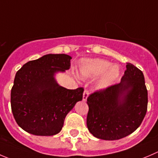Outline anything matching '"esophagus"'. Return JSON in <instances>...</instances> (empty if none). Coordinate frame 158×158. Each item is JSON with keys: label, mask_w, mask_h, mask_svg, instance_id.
I'll list each match as a JSON object with an SVG mask.
<instances>
[{"label": "esophagus", "mask_w": 158, "mask_h": 158, "mask_svg": "<svg viewBox=\"0 0 158 158\" xmlns=\"http://www.w3.org/2000/svg\"><path fill=\"white\" fill-rule=\"evenodd\" d=\"M89 96V92L87 90H85L83 93V96H82V100L83 101H86L87 98Z\"/></svg>", "instance_id": "34e87169"}]
</instances>
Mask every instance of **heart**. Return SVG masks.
<instances>
[{
	"instance_id": "obj_1",
	"label": "heart",
	"mask_w": 158,
	"mask_h": 158,
	"mask_svg": "<svg viewBox=\"0 0 158 158\" xmlns=\"http://www.w3.org/2000/svg\"><path fill=\"white\" fill-rule=\"evenodd\" d=\"M82 79H94L100 76L96 82V89L103 91L110 88L120 77V69L117 65L101 59H85L79 69Z\"/></svg>"
}]
</instances>
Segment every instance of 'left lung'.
Instances as JSON below:
<instances>
[{"label": "left lung", "mask_w": 158, "mask_h": 158, "mask_svg": "<svg viewBox=\"0 0 158 158\" xmlns=\"http://www.w3.org/2000/svg\"><path fill=\"white\" fill-rule=\"evenodd\" d=\"M127 64L120 83L87 98V127L96 138H123L139 127L146 115L148 100L144 76L133 64Z\"/></svg>", "instance_id": "obj_1"}]
</instances>
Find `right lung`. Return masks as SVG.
<instances>
[{
	"label": "right lung",
	"instance_id": "1",
	"mask_svg": "<svg viewBox=\"0 0 158 158\" xmlns=\"http://www.w3.org/2000/svg\"><path fill=\"white\" fill-rule=\"evenodd\" d=\"M72 57L48 54L24 64L15 75L10 105L17 123L37 136L59 134L66 115L82 99L83 88L61 86L56 74L69 69Z\"/></svg>",
	"mask_w": 158,
	"mask_h": 158
}]
</instances>
